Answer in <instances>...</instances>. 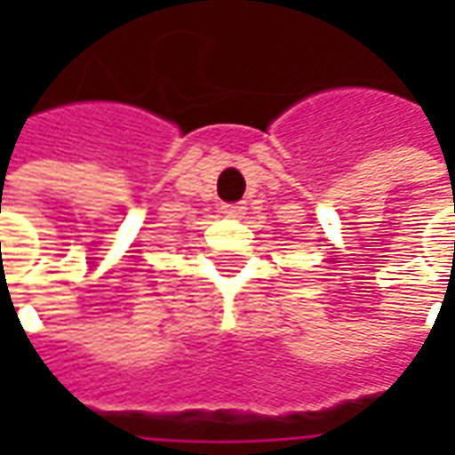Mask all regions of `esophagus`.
Listing matches in <instances>:
<instances>
[{"instance_id": "1", "label": "esophagus", "mask_w": 455, "mask_h": 455, "mask_svg": "<svg viewBox=\"0 0 455 455\" xmlns=\"http://www.w3.org/2000/svg\"><path fill=\"white\" fill-rule=\"evenodd\" d=\"M243 209L246 207H241V204H224V212H227L228 217H241V214H243Z\"/></svg>"}]
</instances>
